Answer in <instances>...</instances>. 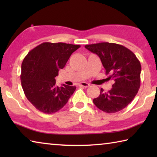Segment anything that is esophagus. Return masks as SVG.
<instances>
[{"instance_id":"34e87169","label":"esophagus","mask_w":157,"mask_h":157,"mask_svg":"<svg viewBox=\"0 0 157 157\" xmlns=\"http://www.w3.org/2000/svg\"><path fill=\"white\" fill-rule=\"evenodd\" d=\"M79 86L87 88V87H89L90 86V84L89 83H87V82H80V83H79Z\"/></svg>"}]
</instances>
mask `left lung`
<instances>
[{
	"instance_id": "obj_1",
	"label": "left lung",
	"mask_w": 157,
	"mask_h": 157,
	"mask_svg": "<svg viewBox=\"0 0 157 157\" xmlns=\"http://www.w3.org/2000/svg\"><path fill=\"white\" fill-rule=\"evenodd\" d=\"M87 50L98 55L105 68L108 78L114 83L105 92L101 89L100 95L93 100L99 109L111 113L125 108L137 94L140 84L141 66L131 50L122 45L108 42L86 45Z\"/></svg>"
}]
</instances>
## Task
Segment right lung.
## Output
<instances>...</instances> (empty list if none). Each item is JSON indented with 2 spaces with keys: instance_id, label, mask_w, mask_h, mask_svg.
Here are the masks:
<instances>
[{
  "instance_id": "obj_1",
  "label": "right lung",
  "mask_w": 157,
  "mask_h": 157,
  "mask_svg": "<svg viewBox=\"0 0 157 157\" xmlns=\"http://www.w3.org/2000/svg\"><path fill=\"white\" fill-rule=\"evenodd\" d=\"M79 45L45 42L26 55L21 65V80L27 99L44 113H53L63 108L76 87L56 85L55 78L64 67Z\"/></svg>"
}]
</instances>
